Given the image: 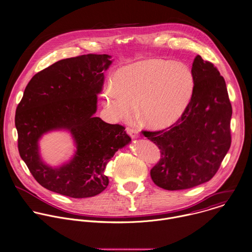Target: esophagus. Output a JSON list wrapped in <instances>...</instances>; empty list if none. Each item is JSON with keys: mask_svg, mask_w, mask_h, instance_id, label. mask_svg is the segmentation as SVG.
I'll list each match as a JSON object with an SVG mask.
<instances>
[{"mask_svg": "<svg viewBox=\"0 0 252 252\" xmlns=\"http://www.w3.org/2000/svg\"><path fill=\"white\" fill-rule=\"evenodd\" d=\"M126 132L130 135L131 138H137L139 136V132L138 130L134 129V128H131V127H127L126 128Z\"/></svg>", "mask_w": 252, "mask_h": 252, "instance_id": "obj_1", "label": "esophagus"}]
</instances>
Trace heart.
Instances as JSON below:
<instances>
[{"label": "heart", "mask_w": 252, "mask_h": 252, "mask_svg": "<svg viewBox=\"0 0 252 252\" xmlns=\"http://www.w3.org/2000/svg\"><path fill=\"white\" fill-rule=\"evenodd\" d=\"M114 86L103 94L105 110L113 120L128 121L138 104L142 121L162 129L176 124L188 110L195 76L185 63L148 59L119 68Z\"/></svg>", "instance_id": "b5f03b06"}]
</instances>
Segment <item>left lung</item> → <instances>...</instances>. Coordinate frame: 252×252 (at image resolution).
Wrapping results in <instances>:
<instances>
[{
	"label": "left lung",
	"mask_w": 252,
	"mask_h": 252,
	"mask_svg": "<svg viewBox=\"0 0 252 252\" xmlns=\"http://www.w3.org/2000/svg\"><path fill=\"white\" fill-rule=\"evenodd\" d=\"M191 69L195 89L184 116L165 129L142 130L161 153L150 171L151 179L167 190L187 189L210 181L232 142L233 109L224 77L199 55Z\"/></svg>",
	"instance_id": "left-lung-1"
}]
</instances>
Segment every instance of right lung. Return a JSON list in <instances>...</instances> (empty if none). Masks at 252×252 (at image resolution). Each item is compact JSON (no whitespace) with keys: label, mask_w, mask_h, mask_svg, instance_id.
I'll use <instances>...</instances> for the list:
<instances>
[{"label":"right lung","mask_w":252,"mask_h":252,"mask_svg":"<svg viewBox=\"0 0 252 252\" xmlns=\"http://www.w3.org/2000/svg\"><path fill=\"white\" fill-rule=\"evenodd\" d=\"M109 59L87 54L53 63L31 78L16 107L19 155L37 183L51 191L72 198L101 193L109 185L107 164L131 140L125 126L93 116ZM60 128L72 132L78 151L68 164L56 169L40 161L37 139Z\"/></svg>","instance_id":"1"}]
</instances>
